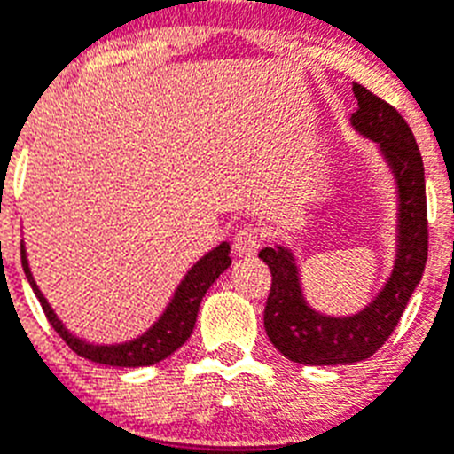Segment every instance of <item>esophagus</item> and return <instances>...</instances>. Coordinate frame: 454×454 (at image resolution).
Masks as SVG:
<instances>
[{
  "label": "esophagus",
  "mask_w": 454,
  "mask_h": 454,
  "mask_svg": "<svg viewBox=\"0 0 454 454\" xmlns=\"http://www.w3.org/2000/svg\"><path fill=\"white\" fill-rule=\"evenodd\" d=\"M259 244H262V237H259L254 228H241L235 235V239H232V250H235L237 257L248 259L257 254Z\"/></svg>",
  "instance_id": "34e87169"
}]
</instances>
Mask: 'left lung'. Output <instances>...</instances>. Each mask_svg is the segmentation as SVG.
I'll return each mask as SVG.
<instances>
[{
  "label": "left lung",
  "instance_id": "obj_1",
  "mask_svg": "<svg viewBox=\"0 0 454 454\" xmlns=\"http://www.w3.org/2000/svg\"><path fill=\"white\" fill-rule=\"evenodd\" d=\"M353 90L359 108L350 124L359 135L380 144L381 155L397 179V259L390 279L364 310L353 317H328L312 310L303 299L290 250L277 246L259 253L272 275L263 310L268 339L290 362L310 366L357 364L375 355L402 319L428 259L424 161L415 135L388 101L372 95L362 83H353Z\"/></svg>",
  "mask_w": 454,
  "mask_h": 454
}]
</instances>
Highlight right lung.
Returning <instances> with one entry per match:
<instances>
[{
	"mask_svg": "<svg viewBox=\"0 0 454 454\" xmlns=\"http://www.w3.org/2000/svg\"><path fill=\"white\" fill-rule=\"evenodd\" d=\"M231 246L223 241L217 248L210 250L208 254L200 259L195 266L188 270V275L184 277L182 284L175 290V297L170 299L168 308L164 310V315L153 324V328H148L142 337L133 339V341H126V344H115V346H92L83 339L74 337L68 330L64 328L57 315L52 312V308L48 306V301L43 299L42 290L35 284L33 275H30L28 259H26L24 244H21V266H24L26 279H28L30 288L37 294L39 303H42L43 312H46V319L51 321L52 328L57 330L61 339H64L68 348L73 353H77L79 357L90 359L95 364H106V366H120V368H137V366H153V364L161 362V359L170 357L177 348H182L186 344V339L192 334L195 328L197 312H200V303L204 299L206 290L215 284L219 275L231 266Z\"/></svg>",
	"mask_w": 454,
	"mask_h": 454,
	"instance_id": "obj_1",
	"label": "right lung"
}]
</instances>
